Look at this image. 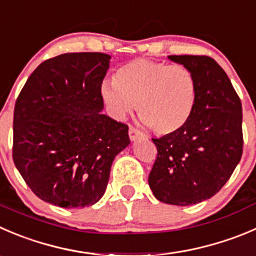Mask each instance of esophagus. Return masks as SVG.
Here are the masks:
<instances>
[{"mask_svg":"<svg viewBox=\"0 0 256 256\" xmlns=\"http://www.w3.org/2000/svg\"><path fill=\"white\" fill-rule=\"evenodd\" d=\"M128 136H130V140L131 141H136L138 138H144V134L141 132V131H138V128H132V126H130V128H128Z\"/></svg>","mask_w":256,"mask_h":256,"instance_id":"34e87169","label":"esophagus"}]
</instances>
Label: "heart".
Listing matches in <instances>:
<instances>
[{
    "instance_id": "heart-1",
    "label": "heart",
    "mask_w": 256,
    "mask_h": 256,
    "mask_svg": "<svg viewBox=\"0 0 256 256\" xmlns=\"http://www.w3.org/2000/svg\"><path fill=\"white\" fill-rule=\"evenodd\" d=\"M101 98L116 118L138 105L140 118L158 135H170L190 121L198 86L185 66L136 58L118 68L114 82L104 81Z\"/></svg>"
}]
</instances>
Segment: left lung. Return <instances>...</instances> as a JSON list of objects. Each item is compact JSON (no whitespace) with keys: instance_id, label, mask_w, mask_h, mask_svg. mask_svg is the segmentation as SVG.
<instances>
[{"instance_id":"8db88e82","label":"left lung","mask_w":256,"mask_h":256,"mask_svg":"<svg viewBox=\"0 0 256 256\" xmlns=\"http://www.w3.org/2000/svg\"><path fill=\"white\" fill-rule=\"evenodd\" d=\"M192 72L198 86L190 121L152 138L158 158L148 175L156 199L178 206L210 199L226 184L242 154V110L225 71L209 56H168Z\"/></svg>"}]
</instances>
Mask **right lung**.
<instances>
[{"mask_svg": "<svg viewBox=\"0 0 256 256\" xmlns=\"http://www.w3.org/2000/svg\"><path fill=\"white\" fill-rule=\"evenodd\" d=\"M110 60L100 52L46 60L17 98L12 156L44 202L68 209L96 204L114 158L130 144L128 125L101 112Z\"/></svg>", "mask_w": 256, "mask_h": 256, "instance_id": "1", "label": "right lung"}]
</instances>
